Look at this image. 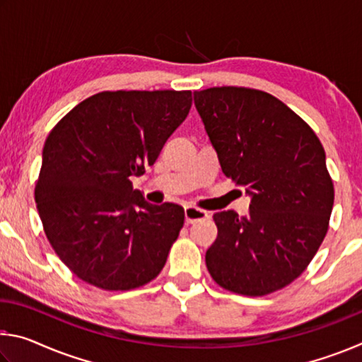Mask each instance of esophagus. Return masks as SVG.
I'll return each mask as SVG.
<instances>
[{"instance_id": "1", "label": "esophagus", "mask_w": 362, "mask_h": 362, "mask_svg": "<svg viewBox=\"0 0 362 362\" xmlns=\"http://www.w3.org/2000/svg\"><path fill=\"white\" fill-rule=\"evenodd\" d=\"M206 217H209V214L203 209H198V207H193V206L185 207V222L187 223H194V222H198V220H203Z\"/></svg>"}]
</instances>
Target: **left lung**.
Returning a JSON list of instances; mask_svg holds the SVG:
<instances>
[{"label": "left lung", "mask_w": 362, "mask_h": 362, "mask_svg": "<svg viewBox=\"0 0 362 362\" xmlns=\"http://www.w3.org/2000/svg\"><path fill=\"white\" fill-rule=\"evenodd\" d=\"M223 174L246 188V216L217 212L206 267L223 289L265 296L305 272L329 228L334 185L313 129L263 90H194Z\"/></svg>", "instance_id": "1"}]
</instances>
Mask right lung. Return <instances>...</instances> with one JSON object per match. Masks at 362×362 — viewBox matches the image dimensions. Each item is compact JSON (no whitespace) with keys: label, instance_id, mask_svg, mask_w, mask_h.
I'll use <instances>...</instances> for the list:
<instances>
[{"label":"right lung","instance_id":"right-lung-1","mask_svg":"<svg viewBox=\"0 0 362 362\" xmlns=\"http://www.w3.org/2000/svg\"><path fill=\"white\" fill-rule=\"evenodd\" d=\"M189 108V90H107L47 136L35 201L52 249L79 279L129 291L163 269L183 207L146 203L129 177L153 166Z\"/></svg>","mask_w":362,"mask_h":362}]
</instances>
